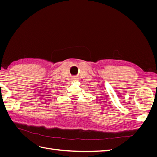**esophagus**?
Wrapping results in <instances>:
<instances>
[{
    "label": "esophagus",
    "mask_w": 157,
    "mask_h": 157,
    "mask_svg": "<svg viewBox=\"0 0 157 157\" xmlns=\"http://www.w3.org/2000/svg\"><path fill=\"white\" fill-rule=\"evenodd\" d=\"M78 77H73V80H78Z\"/></svg>",
    "instance_id": "1"
}]
</instances>
